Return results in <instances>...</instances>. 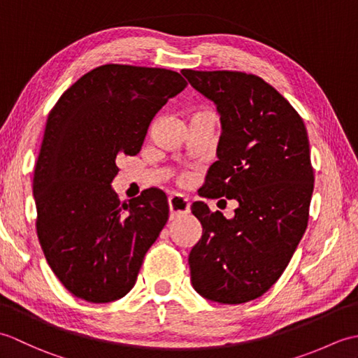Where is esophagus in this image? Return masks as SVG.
Returning a JSON list of instances; mask_svg holds the SVG:
<instances>
[{
    "instance_id": "34e87169",
    "label": "esophagus",
    "mask_w": 358,
    "mask_h": 358,
    "mask_svg": "<svg viewBox=\"0 0 358 358\" xmlns=\"http://www.w3.org/2000/svg\"><path fill=\"white\" fill-rule=\"evenodd\" d=\"M169 209H171V218H177L180 215H185L191 209V203L185 199L183 195H171L169 196Z\"/></svg>"
}]
</instances>
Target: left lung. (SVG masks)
Wrapping results in <instances>:
<instances>
[{
	"label": "left lung",
	"mask_w": 358,
	"mask_h": 358,
	"mask_svg": "<svg viewBox=\"0 0 358 358\" xmlns=\"http://www.w3.org/2000/svg\"><path fill=\"white\" fill-rule=\"evenodd\" d=\"M181 73L217 104L223 129L199 195L238 201L231 220L192 203L203 226L189 254L192 286L208 300L240 305L275 283L308 227L314 191L308 132L291 103L254 73Z\"/></svg>",
	"instance_id": "left-lung-1"
}]
</instances>
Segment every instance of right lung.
Returning <instances> with one entry per match:
<instances>
[{
  "label": "right lung",
  "instance_id": "obj_1",
  "mask_svg": "<svg viewBox=\"0 0 358 358\" xmlns=\"http://www.w3.org/2000/svg\"><path fill=\"white\" fill-rule=\"evenodd\" d=\"M186 86L169 69L104 64L49 113L34 172L36 234L53 273L81 300L109 303L131 291L169 218L162 189L121 203L110 183L118 159L138 154L152 118Z\"/></svg>",
  "mask_w": 358,
  "mask_h": 358
}]
</instances>
